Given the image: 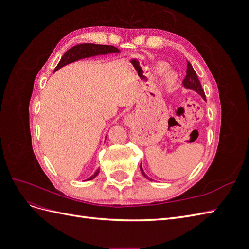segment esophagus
I'll use <instances>...</instances> for the list:
<instances>
[{"label":"esophagus","mask_w":249,"mask_h":249,"mask_svg":"<svg viewBox=\"0 0 249 249\" xmlns=\"http://www.w3.org/2000/svg\"><path fill=\"white\" fill-rule=\"evenodd\" d=\"M133 123V116L131 114H127L124 117V125H131Z\"/></svg>","instance_id":"34e87169"}]
</instances>
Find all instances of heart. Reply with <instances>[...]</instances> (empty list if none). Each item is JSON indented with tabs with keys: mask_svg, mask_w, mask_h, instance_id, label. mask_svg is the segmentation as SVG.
I'll use <instances>...</instances> for the list:
<instances>
[{
	"mask_svg": "<svg viewBox=\"0 0 249 249\" xmlns=\"http://www.w3.org/2000/svg\"><path fill=\"white\" fill-rule=\"evenodd\" d=\"M165 70H166V65H165V64H159V65L156 67V73L161 74V73H163L165 71ZM173 80H175V78H173L172 74H170V76L168 77V81L171 83V82H173Z\"/></svg>",
	"mask_w": 249,
	"mask_h": 249,
	"instance_id": "heart-1",
	"label": "heart"
}]
</instances>
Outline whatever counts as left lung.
<instances>
[{
	"label": "left lung",
	"mask_w": 249,
	"mask_h": 249,
	"mask_svg": "<svg viewBox=\"0 0 249 249\" xmlns=\"http://www.w3.org/2000/svg\"><path fill=\"white\" fill-rule=\"evenodd\" d=\"M183 85L187 89H191V90H194V91H196L202 97V99L206 101L205 91H203V89L200 85V82L197 78V74H196V72H195V71L193 70V67L190 64V62L187 63V72H186V77L183 81ZM140 170L142 172V175L144 176L146 178H148V177L145 175V172L143 171V168H142L141 165H140Z\"/></svg>",
	"instance_id": "8db88e82"
}]
</instances>
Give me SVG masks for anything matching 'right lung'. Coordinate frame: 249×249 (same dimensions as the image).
Listing matches in <instances>:
<instances>
[{
    "instance_id": "right-lung-1",
    "label": "right lung",
    "mask_w": 249,
    "mask_h": 249,
    "mask_svg": "<svg viewBox=\"0 0 249 249\" xmlns=\"http://www.w3.org/2000/svg\"><path fill=\"white\" fill-rule=\"evenodd\" d=\"M119 52L120 51L117 48L113 46H106V44H94V43H81V44H78V46L72 47L65 53V54L62 56L61 60H60L58 65L55 67V71L67 64L78 61L80 59L99 56V55H107V54H111V53H119ZM99 172H100V169H97L94 172V175L88 178L86 180L94 178L97 175H99Z\"/></svg>"
}]
</instances>
